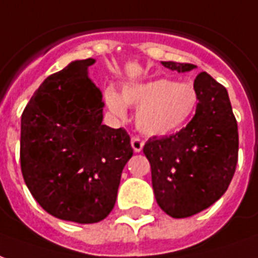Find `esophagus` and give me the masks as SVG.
<instances>
[{
  "label": "esophagus",
  "mask_w": 258,
  "mask_h": 258,
  "mask_svg": "<svg viewBox=\"0 0 258 258\" xmlns=\"http://www.w3.org/2000/svg\"><path fill=\"white\" fill-rule=\"evenodd\" d=\"M131 146L134 149L135 153H139V152L144 149V142H142L141 138H138V137H133V138H131Z\"/></svg>",
  "instance_id": "1"
}]
</instances>
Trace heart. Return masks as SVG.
Listing matches in <instances>:
<instances>
[{
	"label": "heart",
	"instance_id": "b5f03b06",
	"mask_svg": "<svg viewBox=\"0 0 258 258\" xmlns=\"http://www.w3.org/2000/svg\"><path fill=\"white\" fill-rule=\"evenodd\" d=\"M104 97L110 112L119 117H125L127 105L137 108V127L149 137L172 134L182 128L198 104V93L191 83L168 79L125 86L121 94L108 87Z\"/></svg>",
	"mask_w": 258,
	"mask_h": 258
}]
</instances>
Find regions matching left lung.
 Wrapping results in <instances>:
<instances>
[{
    "instance_id": "1",
    "label": "left lung",
    "mask_w": 258,
    "mask_h": 258,
    "mask_svg": "<svg viewBox=\"0 0 258 258\" xmlns=\"http://www.w3.org/2000/svg\"><path fill=\"white\" fill-rule=\"evenodd\" d=\"M168 70L187 72V62L163 61ZM198 104L194 117L176 134L152 137L144 153L152 168L157 204L183 219L215 204L226 192L238 163V124L226 87L207 72L194 81Z\"/></svg>"
}]
</instances>
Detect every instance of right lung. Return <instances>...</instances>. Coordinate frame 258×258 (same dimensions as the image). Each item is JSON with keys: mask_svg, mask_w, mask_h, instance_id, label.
<instances>
[{"mask_svg": "<svg viewBox=\"0 0 258 258\" xmlns=\"http://www.w3.org/2000/svg\"><path fill=\"white\" fill-rule=\"evenodd\" d=\"M94 58L47 76L22 114L20 165L32 197L61 220L90 224L113 209L133 156L124 128L102 124V94L87 76Z\"/></svg>", "mask_w": 258, "mask_h": 258, "instance_id": "add662e5", "label": "right lung"}]
</instances>
